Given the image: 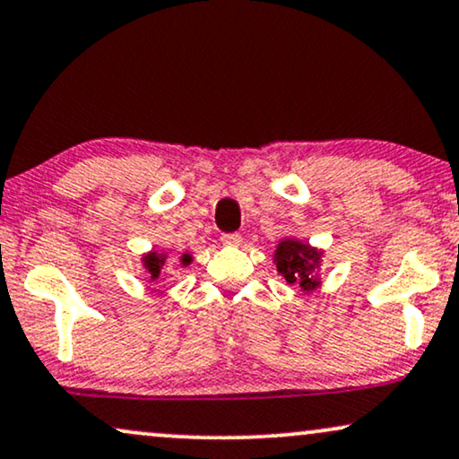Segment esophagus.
<instances>
[{"instance_id": "34e87169", "label": "esophagus", "mask_w": 459, "mask_h": 459, "mask_svg": "<svg viewBox=\"0 0 459 459\" xmlns=\"http://www.w3.org/2000/svg\"><path fill=\"white\" fill-rule=\"evenodd\" d=\"M222 243H226V246H239V243H241V235H239V233L222 235Z\"/></svg>"}]
</instances>
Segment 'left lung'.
Returning <instances> with one entry per match:
<instances>
[{
    "instance_id": "obj_1",
    "label": "left lung",
    "mask_w": 459,
    "mask_h": 459,
    "mask_svg": "<svg viewBox=\"0 0 459 459\" xmlns=\"http://www.w3.org/2000/svg\"><path fill=\"white\" fill-rule=\"evenodd\" d=\"M321 254L323 252L310 247L308 243L283 239L274 252V262H277V271L283 274L287 283L300 285L304 291H313L321 283V279L316 277V271L321 266Z\"/></svg>"
}]
</instances>
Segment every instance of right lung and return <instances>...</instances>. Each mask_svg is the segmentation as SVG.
Returning a JSON list of instances; mask_svg holds the SVG:
<instances>
[{"instance_id":"add662e5","label":"right lung","mask_w":459,"mask_h":459,"mask_svg":"<svg viewBox=\"0 0 459 459\" xmlns=\"http://www.w3.org/2000/svg\"><path fill=\"white\" fill-rule=\"evenodd\" d=\"M191 255L188 254H182V258H180V262L182 264H191ZM143 262H144V268H146V273L151 274V279L155 281L157 277H159V273H161V266L166 264V255L163 254H157V252H151V254H146L144 258H143Z\"/></svg>"}]
</instances>
